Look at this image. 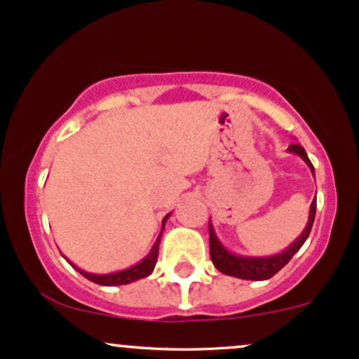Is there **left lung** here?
I'll list each match as a JSON object with an SVG mask.
<instances>
[{
  "label": "left lung",
  "instance_id": "left-lung-1",
  "mask_svg": "<svg viewBox=\"0 0 359 359\" xmlns=\"http://www.w3.org/2000/svg\"><path fill=\"white\" fill-rule=\"evenodd\" d=\"M290 154L299 155L304 162L307 163V167L311 168L312 175H314V167H312L311 160L304 150L302 145L295 143V145L288 147ZM316 199L312 201L311 211H309V221L304 228V231L300 233V236L288 246L287 250L280 251L277 255H270V257H241V255L231 253L224 245L219 241V238L214 233V228L209 221V251H211V259L217 270L221 273L229 275V277H236L243 280H269L273 277L277 271H280L283 266L290 262L297 251L302 248V245L311 234L312 224H314L316 217Z\"/></svg>",
  "mask_w": 359,
  "mask_h": 359
}]
</instances>
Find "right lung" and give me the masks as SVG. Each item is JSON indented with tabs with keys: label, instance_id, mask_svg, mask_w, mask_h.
Segmentation results:
<instances>
[{
	"label": "right lung",
	"instance_id": "obj_1",
	"mask_svg": "<svg viewBox=\"0 0 359 359\" xmlns=\"http://www.w3.org/2000/svg\"><path fill=\"white\" fill-rule=\"evenodd\" d=\"M168 217H170V212L167 214L165 217H163L162 221V231H160L158 238H156V241L154 243V246H151L150 253L147 255L145 258L142 259V262L137 263V265L130 266V269L126 270H119V271H113V273H88V271L77 269L76 265H74L72 262H67L71 263V265L76 269L79 273L82 275V277H86L88 280H90V282L97 283V285H104V287H116V285H126V283H131V282H137V280L140 278H145L148 277V275L151 273L155 269V263H156V258H158V246H160V238H162V233H163V228H165V222Z\"/></svg>",
	"mask_w": 359,
	"mask_h": 359
}]
</instances>
